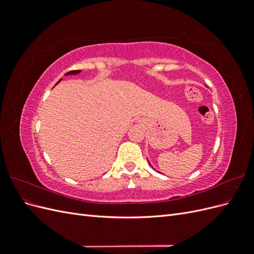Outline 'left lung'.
I'll use <instances>...</instances> for the list:
<instances>
[{
  "instance_id": "left-lung-1",
  "label": "left lung",
  "mask_w": 254,
  "mask_h": 254,
  "mask_svg": "<svg viewBox=\"0 0 254 254\" xmlns=\"http://www.w3.org/2000/svg\"><path fill=\"white\" fill-rule=\"evenodd\" d=\"M148 163H149V161H148ZM149 164H150V163H149ZM150 165H151V164H150Z\"/></svg>"
}]
</instances>
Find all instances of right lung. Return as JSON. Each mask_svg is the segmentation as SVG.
Segmentation results:
<instances>
[{"label":"right lung","mask_w":254,"mask_h":254,"mask_svg":"<svg viewBox=\"0 0 254 254\" xmlns=\"http://www.w3.org/2000/svg\"><path fill=\"white\" fill-rule=\"evenodd\" d=\"M80 72H81V71H70V72H67V73L64 74V75H66V76H68V75H77V74H79ZM60 80H61V79H60ZM60 80H59V81H60ZM59 81H58V82H59ZM58 82H57V83H58ZM57 83H56V84H57Z\"/></svg>","instance_id":"1"}]
</instances>
